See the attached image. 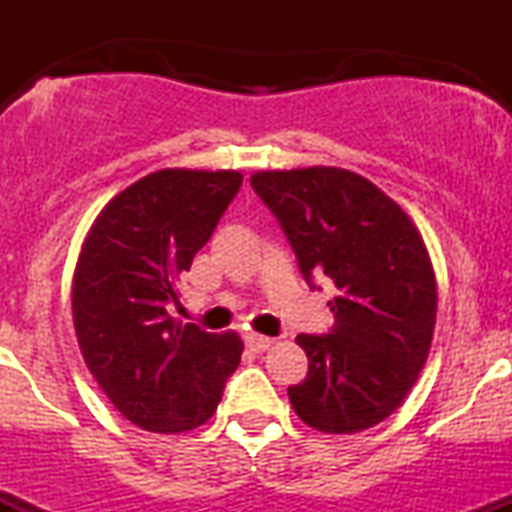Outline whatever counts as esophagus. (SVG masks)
<instances>
[{
    "label": "esophagus",
    "mask_w": 512,
    "mask_h": 512,
    "mask_svg": "<svg viewBox=\"0 0 512 512\" xmlns=\"http://www.w3.org/2000/svg\"><path fill=\"white\" fill-rule=\"evenodd\" d=\"M245 344H248L252 351H257V354H262V351H267L269 346L274 344V339L272 337H264V334L250 332V334H245Z\"/></svg>",
    "instance_id": "esophagus-1"
}]
</instances>
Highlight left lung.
<instances>
[{"instance_id":"8db88e82","label":"left lung","mask_w":512,"mask_h":512,"mask_svg":"<svg viewBox=\"0 0 512 512\" xmlns=\"http://www.w3.org/2000/svg\"><path fill=\"white\" fill-rule=\"evenodd\" d=\"M296 252L310 289L332 279L330 334H298L308 375L289 399L322 433L380 424L414 387L436 327V274L424 238L383 190L342 168L250 178Z\"/></svg>"}]
</instances>
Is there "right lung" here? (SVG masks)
Masks as SVG:
<instances>
[{"label": "right lung", "mask_w": 512, "mask_h": 512, "mask_svg": "<svg viewBox=\"0 0 512 512\" xmlns=\"http://www.w3.org/2000/svg\"><path fill=\"white\" fill-rule=\"evenodd\" d=\"M240 185L236 170H158L108 202L81 248L72 286L81 354L115 409L146 431L202 426L240 363L236 332H204L166 310Z\"/></svg>", "instance_id": "right-lung-1"}]
</instances>
